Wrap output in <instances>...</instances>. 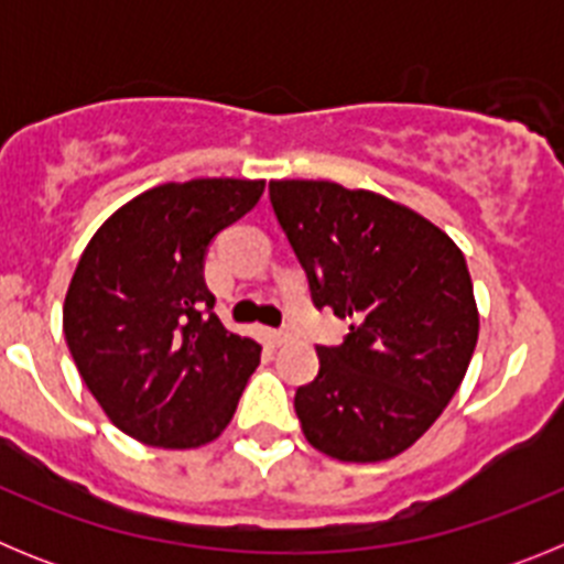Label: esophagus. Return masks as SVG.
Listing matches in <instances>:
<instances>
[{
  "label": "esophagus",
  "mask_w": 564,
  "mask_h": 564,
  "mask_svg": "<svg viewBox=\"0 0 564 564\" xmlns=\"http://www.w3.org/2000/svg\"><path fill=\"white\" fill-rule=\"evenodd\" d=\"M271 341L276 344V347H282V344L291 341V333H288V330H271Z\"/></svg>",
  "instance_id": "esophagus-1"
}]
</instances>
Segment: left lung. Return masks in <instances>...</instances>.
<instances>
[{
	"label": "left lung",
	"instance_id": "1",
	"mask_svg": "<svg viewBox=\"0 0 564 564\" xmlns=\"http://www.w3.org/2000/svg\"><path fill=\"white\" fill-rule=\"evenodd\" d=\"M268 192L313 305L350 318L338 347H316L318 376L293 398L307 443L344 463L401 455L446 410L475 352L480 318L460 248L364 188L273 181Z\"/></svg>",
	"mask_w": 564,
	"mask_h": 564
}]
</instances>
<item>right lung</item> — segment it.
<instances>
[{
    "mask_svg": "<svg viewBox=\"0 0 564 564\" xmlns=\"http://www.w3.org/2000/svg\"><path fill=\"white\" fill-rule=\"evenodd\" d=\"M262 192V181L234 177L154 186L84 248L64 338L87 390L134 441L194 449L234 417L262 347L223 327L203 268L212 239Z\"/></svg>",
    "mask_w": 564,
    "mask_h": 564,
    "instance_id": "obj_1",
    "label": "right lung"
}]
</instances>
